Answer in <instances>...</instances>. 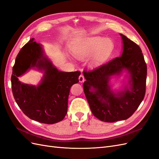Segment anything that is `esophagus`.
<instances>
[{"label": "esophagus", "instance_id": "esophagus-1", "mask_svg": "<svg viewBox=\"0 0 159 159\" xmlns=\"http://www.w3.org/2000/svg\"><path fill=\"white\" fill-rule=\"evenodd\" d=\"M84 80H85V78H84V76L83 74H81V75H80V77H79V81H80V83L84 82Z\"/></svg>", "mask_w": 159, "mask_h": 159}]
</instances>
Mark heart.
Returning <instances> with one entry per match:
<instances>
[{
	"label": "heart",
	"instance_id": "heart-1",
	"mask_svg": "<svg viewBox=\"0 0 159 159\" xmlns=\"http://www.w3.org/2000/svg\"><path fill=\"white\" fill-rule=\"evenodd\" d=\"M113 43L110 39L102 37L88 38L80 42L74 50V54L79 58H85L93 55V65H99L106 60L113 49Z\"/></svg>",
	"mask_w": 159,
	"mask_h": 159
}]
</instances>
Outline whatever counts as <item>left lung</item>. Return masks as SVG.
Segmentation results:
<instances>
[{
  "label": "left lung",
  "mask_w": 159,
  "mask_h": 159,
  "mask_svg": "<svg viewBox=\"0 0 159 159\" xmlns=\"http://www.w3.org/2000/svg\"><path fill=\"white\" fill-rule=\"evenodd\" d=\"M123 51L107 63L93 70H84L85 95L91 112L104 122L113 123L129 118L135 112L145 98L147 68L142 50L136 43L121 34ZM123 69L130 74L131 87L115 94L108 84L110 76L119 74ZM93 87L92 92L90 89Z\"/></svg>",
  "instance_id": "left-lung-1"
}]
</instances>
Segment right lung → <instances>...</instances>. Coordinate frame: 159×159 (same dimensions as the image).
<instances>
[{"label":"right lung","mask_w":159,"mask_h":159,"mask_svg":"<svg viewBox=\"0 0 159 159\" xmlns=\"http://www.w3.org/2000/svg\"><path fill=\"white\" fill-rule=\"evenodd\" d=\"M35 66L45 70L42 83L38 86L21 84L17 77ZM80 74L79 71L57 70L43 54L41 46L32 38L19 52L13 66L11 85L14 98L30 119L46 124L60 122L68 111L70 88L79 82Z\"/></svg>","instance_id":"1"}]
</instances>
